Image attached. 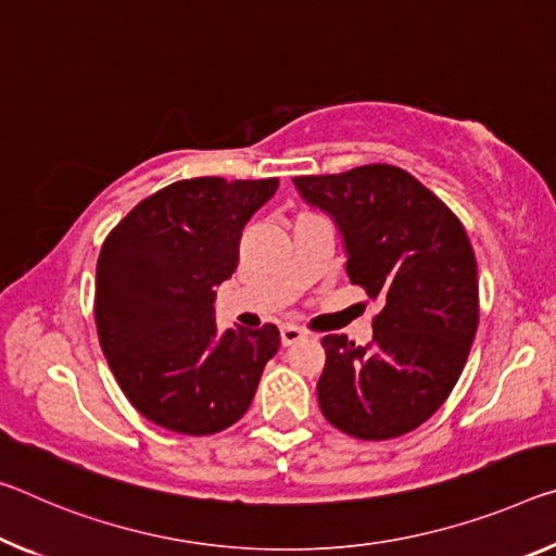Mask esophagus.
I'll return each instance as SVG.
<instances>
[{"instance_id":"34e87169","label":"esophagus","mask_w":556,"mask_h":556,"mask_svg":"<svg viewBox=\"0 0 556 556\" xmlns=\"http://www.w3.org/2000/svg\"><path fill=\"white\" fill-rule=\"evenodd\" d=\"M304 337H306V333L299 329V326H292V324L281 326V343H285V346H292V343L302 341Z\"/></svg>"}]
</instances>
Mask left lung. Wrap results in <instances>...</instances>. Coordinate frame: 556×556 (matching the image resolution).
<instances>
[{"mask_svg": "<svg viewBox=\"0 0 556 556\" xmlns=\"http://www.w3.org/2000/svg\"><path fill=\"white\" fill-rule=\"evenodd\" d=\"M294 185L339 225L351 285L383 304L366 346L339 333L321 339L324 418L358 440L410 433L451 395L478 333L468 232L443 200L395 165L299 175Z\"/></svg>", "mask_w": 556, "mask_h": 556, "instance_id": "left-lung-1", "label": "left lung"}]
</instances>
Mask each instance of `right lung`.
<instances>
[{"label":"right lung","mask_w":556,"mask_h":556,"mask_svg":"<svg viewBox=\"0 0 556 556\" xmlns=\"http://www.w3.org/2000/svg\"><path fill=\"white\" fill-rule=\"evenodd\" d=\"M277 185L178 180L140 200L105 237L96 329L121 391L155 426L213 435L250 408L279 329L217 333L213 304L240 260L242 227Z\"/></svg>","instance_id":"1"}]
</instances>
